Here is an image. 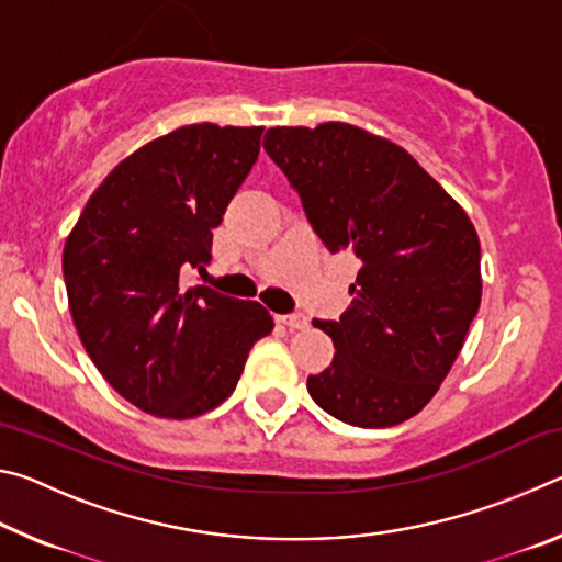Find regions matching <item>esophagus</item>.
<instances>
[{"label": "esophagus", "instance_id": "1", "mask_svg": "<svg viewBox=\"0 0 562 562\" xmlns=\"http://www.w3.org/2000/svg\"><path fill=\"white\" fill-rule=\"evenodd\" d=\"M278 325L288 327V329H302L304 325H307V319H304L302 315H280Z\"/></svg>", "mask_w": 562, "mask_h": 562}]
</instances>
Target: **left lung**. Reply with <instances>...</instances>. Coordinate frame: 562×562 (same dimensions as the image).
Segmentation results:
<instances>
[{
    "label": "left lung",
    "instance_id": "8db88e82",
    "mask_svg": "<svg viewBox=\"0 0 562 562\" xmlns=\"http://www.w3.org/2000/svg\"><path fill=\"white\" fill-rule=\"evenodd\" d=\"M262 146L327 250L359 260L345 315L315 319L337 351L310 396L361 429L406 422L439 392L479 312L473 223L402 146L364 128L278 126Z\"/></svg>",
    "mask_w": 562,
    "mask_h": 562
}]
</instances>
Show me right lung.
Masks as SVG:
<instances>
[{
	"label": "right lung",
	"instance_id": "obj_1",
	"mask_svg": "<svg viewBox=\"0 0 562 562\" xmlns=\"http://www.w3.org/2000/svg\"><path fill=\"white\" fill-rule=\"evenodd\" d=\"M260 126L193 123L111 170L64 245V282L83 349L140 412L193 418L237 386L274 322L258 302L180 274L211 262L213 227L260 154Z\"/></svg>",
	"mask_w": 562,
	"mask_h": 562
}]
</instances>
